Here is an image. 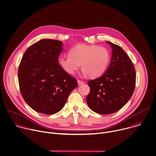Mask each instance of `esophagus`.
Here are the masks:
<instances>
[{
	"instance_id": "esophagus-1",
	"label": "esophagus",
	"mask_w": 156,
	"mask_h": 156,
	"mask_svg": "<svg viewBox=\"0 0 156 156\" xmlns=\"http://www.w3.org/2000/svg\"><path fill=\"white\" fill-rule=\"evenodd\" d=\"M77 82H78V85H82L83 83V82H82V81H81L80 80H77Z\"/></svg>"
}]
</instances>
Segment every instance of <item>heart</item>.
Listing matches in <instances>:
<instances>
[{
  "label": "heart",
  "instance_id": "heart-1",
  "mask_svg": "<svg viewBox=\"0 0 156 156\" xmlns=\"http://www.w3.org/2000/svg\"><path fill=\"white\" fill-rule=\"evenodd\" d=\"M69 54L58 58L62 69L69 74H74L82 65L83 74H88L91 78L101 76L110 60L109 51L95 45H77L69 50Z\"/></svg>",
  "mask_w": 156,
  "mask_h": 156
}]
</instances>
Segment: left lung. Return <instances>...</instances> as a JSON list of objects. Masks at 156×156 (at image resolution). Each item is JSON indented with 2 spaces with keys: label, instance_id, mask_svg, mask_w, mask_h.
<instances>
[{
  "label": "left lung",
  "instance_id": "obj_1",
  "mask_svg": "<svg viewBox=\"0 0 156 156\" xmlns=\"http://www.w3.org/2000/svg\"><path fill=\"white\" fill-rule=\"evenodd\" d=\"M112 48L111 59L106 72L88 82L87 97L90 108L101 114H110L121 109L131 98L136 85V71L131 60L119 46L106 42Z\"/></svg>",
  "mask_w": 156,
  "mask_h": 156
}]
</instances>
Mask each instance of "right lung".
<instances>
[{"instance_id":"obj_1","label":"right lung","mask_w":156,"mask_h":156,"mask_svg":"<svg viewBox=\"0 0 156 156\" xmlns=\"http://www.w3.org/2000/svg\"><path fill=\"white\" fill-rule=\"evenodd\" d=\"M62 42L42 39L24 53L18 69L21 94L32 109L51 115L60 111L77 85L58 62Z\"/></svg>"}]
</instances>
